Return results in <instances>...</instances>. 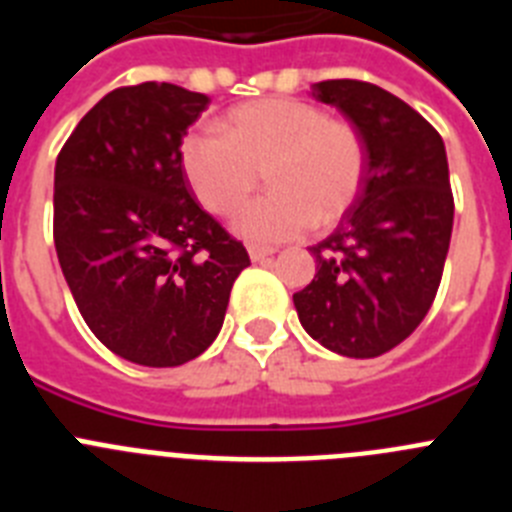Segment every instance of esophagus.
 Returning a JSON list of instances; mask_svg holds the SVG:
<instances>
[{"mask_svg":"<svg viewBox=\"0 0 512 512\" xmlns=\"http://www.w3.org/2000/svg\"><path fill=\"white\" fill-rule=\"evenodd\" d=\"M248 256H251V261H264V259H269V256H274V248L248 246Z\"/></svg>","mask_w":512,"mask_h":512,"instance_id":"34e87169","label":"esophagus"}]
</instances>
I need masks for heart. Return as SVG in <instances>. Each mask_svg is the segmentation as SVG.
Returning <instances> with one entry per match:
<instances>
[{"label":"heart","mask_w":512,"mask_h":512,"mask_svg":"<svg viewBox=\"0 0 512 512\" xmlns=\"http://www.w3.org/2000/svg\"><path fill=\"white\" fill-rule=\"evenodd\" d=\"M223 133L197 130L182 143V169L194 197L228 215L255 188L264 168L272 189L233 217L246 241L277 243L333 225L364 184L366 146L359 128L328 117L318 104L269 97L238 104Z\"/></svg>","instance_id":"b5f03b06"}]
</instances>
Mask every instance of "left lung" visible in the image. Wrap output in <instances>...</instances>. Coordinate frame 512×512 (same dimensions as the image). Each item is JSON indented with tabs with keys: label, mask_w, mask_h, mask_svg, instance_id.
<instances>
[{
	"label": "left lung",
	"mask_w": 512,
	"mask_h": 512,
	"mask_svg": "<svg viewBox=\"0 0 512 512\" xmlns=\"http://www.w3.org/2000/svg\"><path fill=\"white\" fill-rule=\"evenodd\" d=\"M312 97L356 125L364 184L333 233L312 246L318 274L292 300L307 336L374 359L431 310L449 253L454 197L441 135L387 89L354 79L312 84Z\"/></svg>",
	"instance_id": "obj_1"
}]
</instances>
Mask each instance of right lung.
Instances as JSON below:
<instances>
[{
    "label": "right lung",
    "mask_w": 512,
    "mask_h": 512,
    "mask_svg": "<svg viewBox=\"0 0 512 512\" xmlns=\"http://www.w3.org/2000/svg\"><path fill=\"white\" fill-rule=\"evenodd\" d=\"M210 97L146 81L99 99L61 148L53 241L81 318L112 354L179 366L223 328L248 261L192 200L182 140Z\"/></svg>",
    "instance_id": "1"
}]
</instances>
